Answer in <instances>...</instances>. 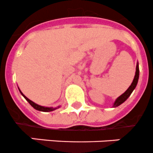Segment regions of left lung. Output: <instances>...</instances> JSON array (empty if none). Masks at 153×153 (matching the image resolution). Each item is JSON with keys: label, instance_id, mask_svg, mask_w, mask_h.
I'll return each instance as SVG.
<instances>
[{"label": "left lung", "instance_id": "1", "mask_svg": "<svg viewBox=\"0 0 153 153\" xmlns=\"http://www.w3.org/2000/svg\"><path fill=\"white\" fill-rule=\"evenodd\" d=\"M139 75H140V70H139V64L137 63V67H136V73H135V76H134V79L133 80L132 83L130 86H129L128 89L125 91V92L121 95V96H119L117 99L115 100V102H114V105H113V107L115 108L119 106L120 105H121L123 102H125L128 97L131 96V94L132 93L133 91L134 90V89L136 88L137 85V82H138V79H139Z\"/></svg>", "mask_w": 153, "mask_h": 153}]
</instances>
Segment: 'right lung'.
<instances>
[{
	"instance_id": "right-lung-1",
	"label": "right lung",
	"mask_w": 153,
	"mask_h": 153,
	"mask_svg": "<svg viewBox=\"0 0 153 153\" xmlns=\"http://www.w3.org/2000/svg\"><path fill=\"white\" fill-rule=\"evenodd\" d=\"M19 92H20V93L22 94V96H23V97L25 98V99H26V101H27L28 102H29V104L33 106V108H34L35 109H36V110L38 111H45V112H48V111H52L55 110V109L58 108H60V106H58L57 108H49V107H44V106H41V105H39L36 104L35 102H33V101H31L30 99H28L26 96H25L23 94H22V92H21L20 90H19Z\"/></svg>"
}]
</instances>
